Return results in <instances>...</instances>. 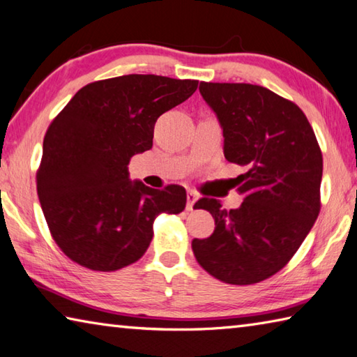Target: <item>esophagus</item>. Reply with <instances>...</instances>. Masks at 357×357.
Listing matches in <instances>:
<instances>
[{
  "label": "esophagus",
  "mask_w": 357,
  "mask_h": 357,
  "mask_svg": "<svg viewBox=\"0 0 357 357\" xmlns=\"http://www.w3.org/2000/svg\"><path fill=\"white\" fill-rule=\"evenodd\" d=\"M197 199H198L197 192H193V190L187 192V211H192L193 209V204L197 203Z\"/></svg>",
  "instance_id": "34e87169"
}]
</instances>
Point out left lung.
<instances>
[{"mask_svg": "<svg viewBox=\"0 0 357 357\" xmlns=\"http://www.w3.org/2000/svg\"><path fill=\"white\" fill-rule=\"evenodd\" d=\"M199 93L223 129L225 158L242 165L243 203L226 211L201 198L215 220L192 250L207 273L248 286L278 273L309 234L320 212L323 158L306 115L271 90L243 82H201Z\"/></svg>", "mask_w": 357, "mask_h": 357, "instance_id": "1", "label": "left lung"}]
</instances>
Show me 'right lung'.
<instances>
[{
	"mask_svg": "<svg viewBox=\"0 0 357 357\" xmlns=\"http://www.w3.org/2000/svg\"><path fill=\"white\" fill-rule=\"evenodd\" d=\"M195 79L126 75L77 90L51 121L37 193L57 246L95 271H115L145 255L159 213H179L185 189L129 179L132 156L153 146L159 116L184 102Z\"/></svg>",
	"mask_w": 357,
	"mask_h": 357,
	"instance_id": "add662e5",
	"label": "right lung"
}]
</instances>
